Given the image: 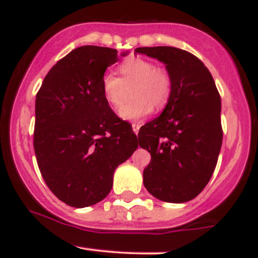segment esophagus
Here are the masks:
<instances>
[{"label":"esophagus","mask_w":258,"mask_h":258,"mask_svg":"<svg viewBox=\"0 0 258 258\" xmlns=\"http://www.w3.org/2000/svg\"><path fill=\"white\" fill-rule=\"evenodd\" d=\"M139 127H141V125H139V123H133V125H132V130H133V132L136 133V135H138Z\"/></svg>","instance_id":"esophagus-1"}]
</instances>
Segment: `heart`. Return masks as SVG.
I'll return each instance as SVG.
<instances>
[{"label": "heart", "mask_w": 258, "mask_h": 258, "mask_svg": "<svg viewBox=\"0 0 258 258\" xmlns=\"http://www.w3.org/2000/svg\"><path fill=\"white\" fill-rule=\"evenodd\" d=\"M122 78L119 79L106 73L102 78V92L106 103L115 106L121 105L123 97V84H133L132 102L127 103L119 110V116L127 121H138L149 115L154 109L161 110L167 105L172 96L173 81L170 72L156 67L149 59L131 57L120 64Z\"/></svg>", "instance_id": "heart-1"}]
</instances>
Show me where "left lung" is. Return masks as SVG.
<instances>
[{
    "instance_id": "obj_1",
    "label": "left lung",
    "mask_w": 258,
    "mask_h": 258,
    "mask_svg": "<svg viewBox=\"0 0 258 258\" xmlns=\"http://www.w3.org/2000/svg\"><path fill=\"white\" fill-rule=\"evenodd\" d=\"M136 53L166 65L172 96L159 117L139 130V147L152 155L143 183L156 199L185 203L205 188L222 146L221 97L199 58L176 47H139Z\"/></svg>"
}]
</instances>
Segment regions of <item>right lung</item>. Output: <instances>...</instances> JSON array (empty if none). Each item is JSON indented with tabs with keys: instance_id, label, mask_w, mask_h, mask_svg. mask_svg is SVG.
<instances>
[{
	"instance_id": "1",
	"label": "right lung",
	"mask_w": 258,
	"mask_h": 258,
	"mask_svg": "<svg viewBox=\"0 0 258 258\" xmlns=\"http://www.w3.org/2000/svg\"><path fill=\"white\" fill-rule=\"evenodd\" d=\"M117 60L116 49L79 47L57 61L36 94L38 168L52 193L69 206L81 209L104 199L115 168L138 147L132 127L103 97V75Z\"/></svg>"
}]
</instances>
